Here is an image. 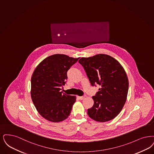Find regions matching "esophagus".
<instances>
[{
    "instance_id": "34e87169",
    "label": "esophagus",
    "mask_w": 154,
    "mask_h": 154,
    "mask_svg": "<svg viewBox=\"0 0 154 154\" xmlns=\"http://www.w3.org/2000/svg\"><path fill=\"white\" fill-rule=\"evenodd\" d=\"M78 99H80V100H83V99H85L86 97V95H84L83 96H77Z\"/></svg>"
}]
</instances>
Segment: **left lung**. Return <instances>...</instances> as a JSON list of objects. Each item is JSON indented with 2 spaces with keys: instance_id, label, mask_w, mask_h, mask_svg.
Instances as JSON below:
<instances>
[{
  "instance_id": "obj_1",
  "label": "left lung",
  "mask_w": 154,
  "mask_h": 154,
  "mask_svg": "<svg viewBox=\"0 0 154 154\" xmlns=\"http://www.w3.org/2000/svg\"><path fill=\"white\" fill-rule=\"evenodd\" d=\"M79 62L83 66L92 86H101L93 96L94 105L88 109L93 120L105 122L116 117L126 101L128 80L121 64L106 54H97L81 58Z\"/></svg>"
}]
</instances>
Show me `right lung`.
I'll return each mask as SVG.
<instances>
[{
	"mask_svg": "<svg viewBox=\"0 0 154 154\" xmlns=\"http://www.w3.org/2000/svg\"><path fill=\"white\" fill-rule=\"evenodd\" d=\"M79 58L54 54L44 59L35 68L31 80L32 101L46 120L60 122L69 116L75 96L61 92L68 79L67 72Z\"/></svg>",
	"mask_w": 154,
	"mask_h": 154,
	"instance_id": "add662e5",
	"label": "right lung"
}]
</instances>
